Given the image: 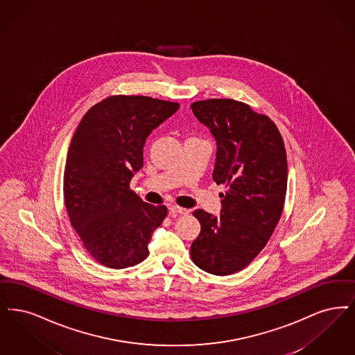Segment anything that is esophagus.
<instances>
[{
    "mask_svg": "<svg viewBox=\"0 0 355 355\" xmlns=\"http://www.w3.org/2000/svg\"><path fill=\"white\" fill-rule=\"evenodd\" d=\"M170 212L172 215H187L188 214V209L182 208L179 205H172L170 208Z\"/></svg>",
    "mask_w": 355,
    "mask_h": 355,
    "instance_id": "obj_1",
    "label": "esophagus"
}]
</instances>
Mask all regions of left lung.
I'll return each mask as SVG.
<instances>
[{
    "label": "left lung",
    "mask_w": 355,
    "mask_h": 355,
    "mask_svg": "<svg viewBox=\"0 0 355 355\" xmlns=\"http://www.w3.org/2000/svg\"><path fill=\"white\" fill-rule=\"evenodd\" d=\"M217 141L214 180L225 185L220 216L196 209L200 234L191 259L216 276L240 272L261 252L277 227L288 187V160L276 123L234 99L191 105Z\"/></svg>",
    "instance_id": "1"
}]
</instances>
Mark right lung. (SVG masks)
<instances>
[{
	"instance_id": "right-lung-1",
	"label": "right lung",
	"mask_w": 355,
	"mask_h": 355,
	"mask_svg": "<svg viewBox=\"0 0 355 355\" xmlns=\"http://www.w3.org/2000/svg\"><path fill=\"white\" fill-rule=\"evenodd\" d=\"M178 108V102L144 95H110L78 124L63 199L83 247L103 266L123 269L143 261L153 232L168 214L166 205L141 200L130 183L143 167L146 139Z\"/></svg>"
}]
</instances>
